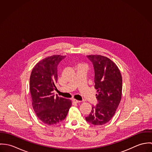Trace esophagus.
Listing matches in <instances>:
<instances>
[{"label":"esophagus","instance_id":"34e87169","mask_svg":"<svg viewBox=\"0 0 152 152\" xmlns=\"http://www.w3.org/2000/svg\"><path fill=\"white\" fill-rule=\"evenodd\" d=\"M72 102H73L74 103H75V104H77V103H80V102H81V101H78V100H76V99H72Z\"/></svg>","mask_w":152,"mask_h":152}]
</instances>
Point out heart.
<instances>
[{
	"label": "heart",
	"mask_w": 152,
	"mask_h": 152,
	"mask_svg": "<svg viewBox=\"0 0 152 152\" xmlns=\"http://www.w3.org/2000/svg\"><path fill=\"white\" fill-rule=\"evenodd\" d=\"M78 66H86V64H83V63H80V64H78V65H77V67Z\"/></svg>",
	"instance_id": "1"
}]
</instances>
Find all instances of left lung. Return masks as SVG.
Here are the masks:
<instances>
[{
  "label": "left lung",
  "instance_id": "left-lung-1",
  "mask_svg": "<svg viewBox=\"0 0 152 152\" xmlns=\"http://www.w3.org/2000/svg\"><path fill=\"white\" fill-rule=\"evenodd\" d=\"M95 71V88L98 104L92 107L90 114L86 118L94 125H103L112 118L122 97V78L116 64L101 55H88Z\"/></svg>",
  "mask_w": 152,
  "mask_h": 152
}]
</instances>
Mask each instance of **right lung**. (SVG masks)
I'll list each match as a JSON object with an SVG mask.
<instances>
[{"mask_svg": "<svg viewBox=\"0 0 152 152\" xmlns=\"http://www.w3.org/2000/svg\"><path fill=\"white\" fill-rule=\"evenodd\" d=\"M65 56L53 55L39 61L30 77L32 107L38 118L48 125L60 123L72 105L70 99L54 96L57 81V65Z\"/></svg>", "mask_w": 152, "mask_h": 152, "instance_id": "right-lung-1", "label": "right lung"}]
</instances>
